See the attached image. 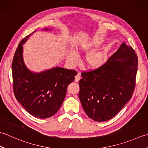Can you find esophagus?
Listing matches in <instances>:
<instances>
[{"mask_svg":"<svg viewBox=\"0 0 148 148\" xmlns=\"http://www.w3.org/2000/svg\"><path fill=\"white\" fill-rule=\"evenodd\" d=\"M81 79V76H80V74H77L76 77H75V79H74V81L75 82H78Z\"/></svg>","mask_w":148,"mask_h":148,"instance_id":"esophagus-1","label":"esophagus"}]
</instances>
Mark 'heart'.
Returning a JSON list of instances; mask_svg holds the SVG:
<instances>
[{
  "label": "heart",
  "mask_w": 148,
  "mask_h": 148,
  "mask_svg": "<svg viewBox=\"0 0 148 148\" xmlns=\"http://www.w3.org/2000/svg\"><path fill=\"white\" fill-rule=\"evenodd\" d=\"M100 42L101 39L98 37H93L90 39L83 40L77 44V51L79 53H87L99 46ZM106 58L107 53L103 50H93L86 55L84 62L88 68L96 69L104 64ZM67 59L69 64L72 67L77 65L79 62V56L74 51H70L68 53Z\"/></svg>",
  "instance_id": "obj_1"
}]
</instances>
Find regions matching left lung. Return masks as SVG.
Here are the masks:
<instances>
[{
	"instance_id": "8db88e82",
	"label": "left lung",
	"mask_w": 148,
	"mask_h": 148,
	"mask_svg": "<svg viewBox=\"0 0 148 148\" xmlns=\"http://www.w3.org/2000/svg\"><path fill=\"white\" fill-rule=\"evenodd\" d=\"M137 65L134 50L123 42L106 64L81 73L79 97L89 118L106 121L121 111L132 96Z\"/></svg>"
}]
</instances>
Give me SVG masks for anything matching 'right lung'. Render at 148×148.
I'll use <instances>...</instances> for the list:
<instances>
[{"mask_svg": "<svg viewBox=\"0 0 148 148\" xmlns=\"http://www.w3.org/2000/svg\"><path fill=\"white\" fill-rule=\"evenodd\" d=\"M31 34L21 40L12 60L14 93L16 99L29 114L39 118H48L59 110L65 97L67 86L73 82L77 73L74 70L59 67L40 72L30 71L23 60L22 45Z\"/></svg>", "mask_w": 148, "mask_h": 148, "instance_id": "add662e5", "label": "right lung"}]
</instances>
